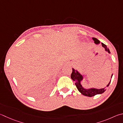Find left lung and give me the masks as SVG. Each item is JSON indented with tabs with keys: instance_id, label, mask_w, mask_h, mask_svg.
<instances>
[{
	"instance_id": "obj_1",
	"label": "left lung",
	"mask_w": 123,
	"mask_h": 123,
	"mask_svg": "<svg viewBox=\"0 0 123 123\" xmlns=\"http://www.w3.org/2000/svg\"><path fill=\"white\" fill-rule=\"evenodd\" d=\"M92 39L94 41L95 43L96 44H98L99 43L100 41L98 40H97L96 38H95V37H93ZM102 47L105 48V49L109 53H110V50H109V48H107L105 44L102 43ZM72 73H71L70 77L73 81H75V86H76L77 88L80 92H81L82 95H83L86 96H88V97H92L94 96L98 95V94H101V93H103L106 90V88H102V89H95V88H90V89H85L83 86H82L81 84V82L83 80V76L81 74L79 73V71L77 70H75L74 68L72 69ZM112 77V75L111 76V78ZM111 82V80L110 82H109V84L107 85V86H109V84H110Z\"/></svg>"
}]
</instances>
